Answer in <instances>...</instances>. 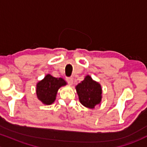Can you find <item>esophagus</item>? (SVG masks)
<instances>
[{
  "mask_svg": "<svg viewBox=\"0 0 147 147\" xmlns=\"http://www.w3.org/2000/svg\"><path fill=\"white\" fill-rule=\"evenodd\" d=\"M66 80L70 85H72V83H73V79H72V77H68V78L66 79Z\"/></svg>",
  "mask_w": 147,
  "mask_h": 147,
  "instance_id": "34e87169",
  "label": "esophagus"
}]
</instances>
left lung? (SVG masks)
<instances>
[{
	"instance_id": "obj_1",
	"label": "left lung",
	"mask_w": 147,
	"mask_h": 147,
	"mask_svg": "<svg viewBox=\"0 0 147 147\" xmlns=\"http://www.w3.org/2000/svg\"><path fill=\"white\" fill-rule=\"evenodd\" d=\"M79 102L89 109H94L102 101V87L99 83L92 80L89 75L76 86Z\"/></svg>"
}]
</instances>
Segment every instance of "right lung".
<instances>
[{"mask_svg":"<svg viewBox=\"0 0 147 147\" xmlns=\"http://www.w3.org/2000/svg\"><path fill=\"white\" fill-rule=\"evenodd\" d=\"M66 84V82L63 78H56L48 74L36 84L37 97L43 104L50 105L56 99L59 89Z\"/></svg>","mask_w":147,"mask_h":147,"instance_id":"right-lung-1","label":"right lung"}]
</instances>
